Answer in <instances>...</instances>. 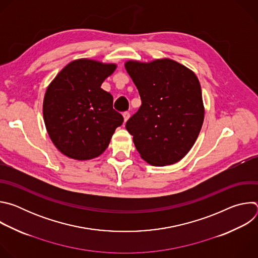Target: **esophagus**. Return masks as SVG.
<instances>
[{"mask_svg":"<svg viewBox=\"0 0 258 258\" xmlns=\"http://www.w3.org/2000/svg\"><path fill=\"white\" fill-rule=\"evenodd\" d=\"M130 116H131V114H130V112H128V111H125V112H123V118H124V122H126V121H127V119L130 118Z\"/></svg>","mask_w":258,"mask_h":258,"instance_id":"obj_1","label":"esophagus"}]
</instances>
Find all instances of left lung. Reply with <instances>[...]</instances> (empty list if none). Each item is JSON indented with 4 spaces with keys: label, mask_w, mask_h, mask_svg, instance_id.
<instances>
[{
    "label": "left lung",
    "mask_w": 258,
    "mask_h": 258,
    "mask_svg": "<svg viewBox=\"0 0 258 258\" xmlns=\"http://www.w3.org/2000/svg\"><path fill=\"white\" fill-rule=\"evenodd\" d=\"M142 105L126 121L141 157L155 166L179 161L195 144L204 120L200 83L183 65L159 59L127 61Z\"/></svg>",
    "instance_id": "left-lung-1"
}]
</instances>
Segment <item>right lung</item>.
<instances>
[{"instance_id":"add662e5","label":"right lung","mask_w":258,"mask_h":258,"mask_svg":"<svg viewBox=\"0 0 258 258\" xmlns=\"http://www.w3.org/2000/svg\"><path fill=\"white\" fill-rule=\"evenodd\" d=\"M115 64L79 59L67 64L47 89L43 113L57 149L69 158L88 160L106 149L123 116L112 95L101 89Z\"/></svg>"}]
</instances>
